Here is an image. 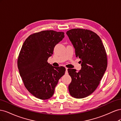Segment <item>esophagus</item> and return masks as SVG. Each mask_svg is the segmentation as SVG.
I'll return each mask as SVG.
<instances>
[{
	"instance_id": "esophagus-1",
	"label": "esophagus",
	"mask_w": 121,
	"mask_h": 121,
	"mask_svg": "<svg viewBox=\"0 0 121 121\" xmlns=\"http://www.w3.org/2000/svg\"><path fill=\"white\" fill-rule=\"evenodd\" d=\"M65 69H66V71H65V74H68V68H65Z\"/></svg>"
}]
</instances>
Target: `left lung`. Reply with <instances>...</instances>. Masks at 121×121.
I'll use <instances>...</instances> for the list:
<instances>
[{"label":"left lung","instance_id":"left-lung-1","mask_svg":"<svg viewBox=\"0 0 121 121\" xmlns=\"http://www.w3.org/2000/svg\"><path fill=\"white\" fill-rule=\"evenodd\" d=\"M67 34L80 58L81 69H68L72 81L69 86L71 95L83 98L92 94L100 83L107 68V55L101 39L87 29H73Z\"/></svg>","mask_w":121,"mask_h":121}]
</instances>
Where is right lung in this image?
<instances>
[{"label": "right lung", "mask_w": 121, "mask_h": 121, "mask_svg": "<svg viewBox=\"0 0 121 121\" xmlns=\"http://www.w3.org/2000/svg\"><path fill=\"white\" fill-rule=\"evenodd\" d=\"M64 34L53 30L35 33L26 39L21 49L17 59L20 76L29 92L40 99L52 96L58 80L65 73V67H54L47 62Z\"/></svg>", "instance_id": "right-lung-1"}]
</instances>
